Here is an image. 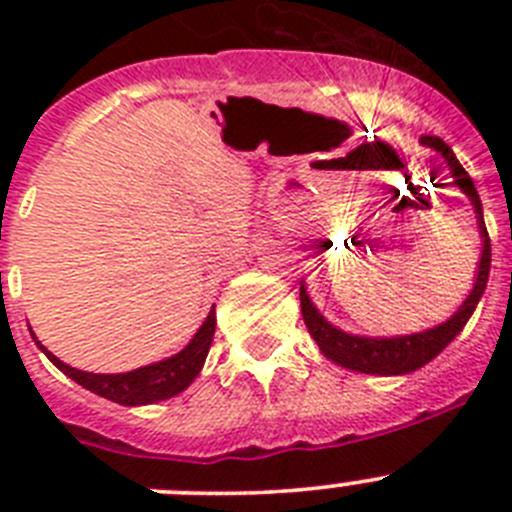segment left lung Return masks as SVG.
Here are the masks:
<instances>
[{"mask_svg":"<svg viewBox=\"0 0 512 512\" xmlns=\"http://www.w3.org/2000/svg\"><path fill=\"white\" fill-rule=\"evenodd\" d=\"M420 146L431 148V151H436L438 156L446 161L451 176H454V184L461 192L467 194L469 202H472L474 215H477L479 235H482V256H479L477 279H474V287L467 295V300L461 302L459 310H456L446 323L433 325V328L420 330V333H410V336L392 338L354 336V333H346V330L336 328V325L328 323V320L320 315L318 307L312 305L310 295H307L305 284H300L302 318H305L310 336L315 338V343L320 346L325 359L343 366V369H351V372L397 377V374H410L415 372V369H420V366H425L431 359H436L443 348L449 346V343L459 336V330L467 325L469 318H472L474 307H477V302L482 300V295H485L487 289L492 248L490 235H487L485 228V215H482V202H479V194L472 182V176L464 171V166L459 164V158L454 156V151H451L441 138H436V135H420Z\"/></svg>","mask_w":512,"mask_h":512,"instance_id":"obj_1","label":"left lung"}]
</instances>
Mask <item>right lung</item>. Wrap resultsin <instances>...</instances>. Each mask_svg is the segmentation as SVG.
I'll return each mask as SVG.
<instances>
[{
    "label": "right lung",
    "instance_id": "right-lung-1",
    "mask_svg": "<svg viewBox=\"0 0 512 512\" xmlns=\"http://www.w3.org/2000/svg\"><path fill=\"white\" fill-rule=\"evenodd\" d=\"M30 333H33V330H30ZM212 336H215V310H210L205 323L200 325V330L194 333L192 341H189L179 354L169 356V359L164 361H156V364L140 366V369H133V372L125 374L81 372V369H74V366L63 364L61 359H56L40 341L35 343H38L40 351H43L66 377H71L76 384H81L84 390L94 392V395L99 397H107V400L117 402V405L135 408V405H151V402L169 400V397L187 390L189 384L197 379V374L202 372V366H205L207 351H210L212 346Z\"/></svg>",
    "mask_w": 512,
    "mask_h": 512
}]
</instances>
